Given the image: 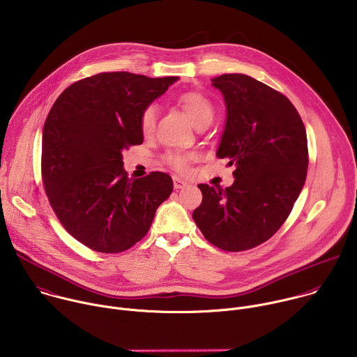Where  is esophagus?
<instances>
[{
	"mask_svg": "<svg viewBox=\"0 0 357 357\" xmlns=\"http://www.w3.org/2000/svg\"><path fill=\"white\" fill-rule=\"evenodd\" d=\"M186 185H188V183H186L183 179H181V178H178V176H174V188H175L176 190L183 189Z\"/></svg>",
	"mask_w": 357,
	"mask_h": 357,
	"instance_id": "1",
	"label": "esophagus"
}]
</instances>
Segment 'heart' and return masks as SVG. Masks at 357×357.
I'll return each mask as SVG.
<instances>
[{"label":"heart","instance_id":"heart-1","mask_svg":"<svg viewBox=\"0 0 357 357\" xmlns=\"http://www.w3.org/2000/svg\"><path fill=\"white\" fill-rule=\"evenodd\" d=\"M178 105L186 113L195 127L200 124H211L215 117V106L212 101L199 91H186L178 97ZM157 107L154 105L146 106L139 117V128L144 135L152 134L155 128ZM165 162L176 171H183L190 160L189 154L181 151H169L165 154Z\"/></svg>","mask_w":357,"mask_h":357}]
</instances>
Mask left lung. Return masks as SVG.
<instances>
[{"label":"left lung","mask_w":357,"mask_h":357,"mask_svg":"<svg viewBox=\"0 0 357 357\" xmlns=\"http://www.w3.org/2000/svg\"><path fill=\"white\" fill-rule=\"evenodd\" d=\"M212 86L227 113L216 155L236 167L234 182L197 185L203 199L192 218L213 245L243 251L267 241L291 213L307 179V131L291 101L256 79L229 73Z\"/></svg>","instance_id":"obj_1"}]
</instances>
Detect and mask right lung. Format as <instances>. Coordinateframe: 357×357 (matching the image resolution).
I'll use <instances>...</instances> for the list:
<instances>
[{
  "instance_id": "right-lung-1",
  "label": "right lung",
  "mask_w": 357,
  "mask_h": 357,
  "mask_svg": "<svg viewBox=\"0 0 357 357\" xmlns=\"http://www.w3.org/2000/svg\"><path fill=\"white\" fill-rule=\"evenodd\" d=\"M178 79L98 73L70 84L50 109L42 134L45 192L59 222L86 247L128 250L172 193L168 174L128 178L123 151L142 144V110Z\"/></svg>"
}]
</instances>
